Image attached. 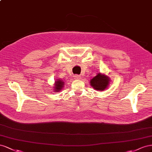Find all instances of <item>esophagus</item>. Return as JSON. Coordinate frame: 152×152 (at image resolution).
Wrapping results in <instances>:
<instances>
[{
    "mask_svg": "<svg viewBox=\"0 0 152 152\" xmlns=\"http://www.w3.org/2000/svg\"><path fill=\"white\" fill-rule=\"evenodd\" d=\"M74 77H75V80H80V79L81 78V77L80 76H79V75H76L74 76Z\"/></svg>",
    "mask_w": 152,
    "mask_h": 152,
    "instance_id": "esophagus-1",
    "label": "esophagus"
}]
</instances>
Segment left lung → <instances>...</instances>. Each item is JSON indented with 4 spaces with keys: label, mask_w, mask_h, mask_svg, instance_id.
I'll list each match as a JSON object with an SVG mask.
<instances>
[{
    "label": "left lung",
    "mask_w": 152,
    "mask_h": 152,
    "mask_svg": "<svg viewBox=\"0 0 152 152\" xmlns=\"http://www.w3.org/2000/svg\"><path fill=\"white\" fill-rule=\"evenodd\" d=\"M90 83L94 89L102 91L107 88L110 83V80L107 76L99 73L96 76L91 80Z\"/></svg>",
    "instance_id": "1"
}]
</instances>
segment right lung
I'll use <instances>...</instances> for the list:
<instances>
[{
  "label": "right lung",
  "instance_id": "1",
  "mask_svg": "<svg viewBox=\"0 0 152 152\" xmlns=\"http://www.w3.org/2000/svg\"><path fill=\"white\" fill-rule=\"evenodd\" d=\"M55 82H56V83H55L56 85L55 86V91H56V92H58V91L60 90H61V88H63L64 82L62 81L61 80H58V81H55Z\"/></svg>",
  "mask_w": 152,
  "mask_h": 152
}]
</instances>
